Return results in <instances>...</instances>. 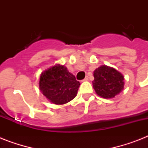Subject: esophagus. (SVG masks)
<instances>
[{
  "label": "esophagus",
  "instance_id": "esophagus-1",
  "mask_svg": "<svg viewBox=\"0 0 148 148\" xmlns=\"http://www.w3.org/2000/svg\"><path fill=\"white\" fill-rule=\"evenodd\" d=\"M88 80H89V77H88V76H86V77H85V78L84 79L83 81H88Z\"/></svg>",
  "mask_w": 148,
  "mask_h": 148
}]
</instances>
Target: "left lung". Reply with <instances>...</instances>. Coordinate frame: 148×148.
Wrapping results in <instances>:
<instances>
[{"mask_svg":"<svg viewBox=\"0 0 148 148\" xmlns=\"http://www.w3.org/2000/svg\"><path fill=\"white\" fill-rule=\"evenodd\" d=\"M93 87L97 95L103 98H112L124 88V77L117 70L106 65L94 72Z\"/></svg>","mask_w":148,"mask_h":148,"instance_id":"8db88e82","label":"left lung"}]
</instances>
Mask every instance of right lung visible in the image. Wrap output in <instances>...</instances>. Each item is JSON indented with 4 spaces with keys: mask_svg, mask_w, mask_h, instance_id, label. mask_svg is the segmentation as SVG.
<instances>
[{
    "mask_svg": "<svg viewBox=\"0 0 148 148\" xmlns=\"http://www.w3.org/2000/svg\"><path fill=\"white\" fill-rule=\"evenodd\" d=\"M80 82L62 65H55L41 74L39 88L43 95L55 104H64L76 97Z\"/></svg>",
    "mask_w": 148,
    "mask_h": 148,
    "instance_id": "1",
    "label": "right lung"
}]
</instances>
